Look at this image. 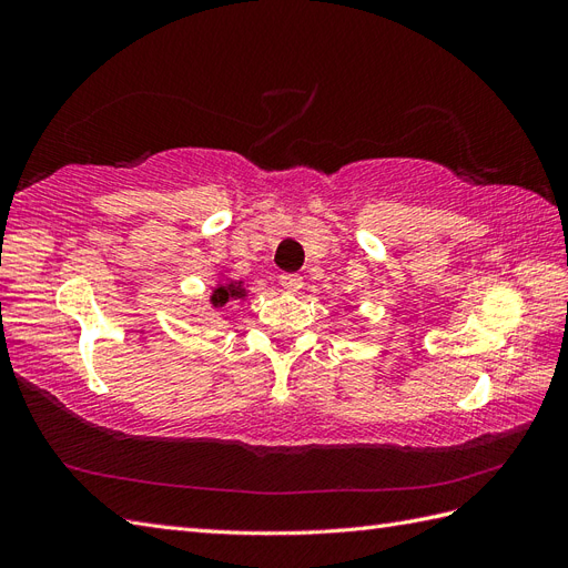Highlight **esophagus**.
Here are the masks:
<instances>
[{
  "mask_svg": "<svg viewBox=\"0 0 568 568\" xmlns=\"http://www.w3.org/2000/svg\"><path fill=\"white\" fill-rule=\"evenodd\" d=\"M280 284L288 291V294H298V291L303 288V277H301V274L284 272L282 277H280Z\"/></svg>",
  "mask_w": 568,
  "mask_h": 568,
  "instance_id": "34e87169",
  "label": "esophagus"
}]
</instances>
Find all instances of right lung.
<instances>
[{"label": "right lung", "instance_id": "add662e5", "mask_svg": "<svg viewBox=\"0 0 568 568\" xmlns=\"http://www.w3.org/2000/svg\"><path fill=\"white\" fill-rule=\"evenodd\" d=\"M239 298H246V288L244 282H225V284H217L213 288V296H211V305L213 307H225L230 301H239Z\"/></svg>", "mask_w": 568, "mask_h": 568}]
</instances>
